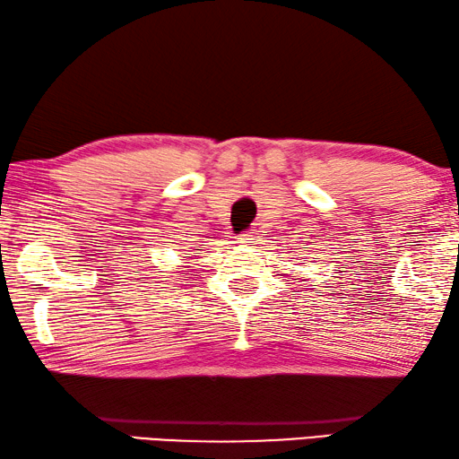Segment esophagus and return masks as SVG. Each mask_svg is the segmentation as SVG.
I'll list each match as a JSON object with an SVG mask.
<instances>
[{
  "mask_svg": "<svg viewBox=\"0 0 459 459\" xmlns=\"http://www.w3.org/2000/svg\"><path fill=\"white\" fill-rule=\"evenodd\" d=\"M255 241H257V237L251 235V232H247V235L238 237V243H241V245H254Z\"/></svg>",
  "mask_w": 459,
  "mask_h": 459,
  "instance_id": "1",
  "label": "esophagus"
}]
</instances>
